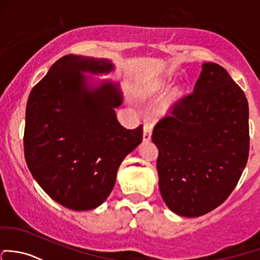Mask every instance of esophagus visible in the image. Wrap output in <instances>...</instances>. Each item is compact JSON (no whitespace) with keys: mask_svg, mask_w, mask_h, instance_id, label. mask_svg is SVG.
Masks as SVG:
<instances>
[{"mask_svg":"<svg viewBox=\"0 0 260 260\" xmlns=\"http://www.w3.org/2000/svg\"><path fill=\"white\" fill-rule=\"evenodd\" d=\"M152 124L151 123H144L143 125V139L146 142L151 141V137H152Z\"/></svg>","mask_w":260,"mask_h":260,"instance_id":"obj_1","label":"esophagus"}]
</instances>
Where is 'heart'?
I'll return each instance as SVG.
<instances>
[{"label": "heart", "instance_id": "1", "mask_svg": "<svg viewBox=\"0 0 260 260\" xmlns=\"http://www.w3.org/2000/svg\"><path fill=\"white\" fill-rule=\"evenodd\" d=\"M179 95H180V92H179V89L178 88H176V89H173V91L171 92V94L168 95V98H167L166 100V102L163 103L162 106H160V108H159V112H165V111H167V109H168L169 107H171V105L172 103L174 102V101H177L179 98Z\"/></svg>", "mask_w": 260, "mask_h": 260}]
</instances>
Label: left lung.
Returning a JSON list of instances; mask_svg holds the SVG:
<instances>
[{
    "label": "left lung",
    "instance_id": "left-lung-1",
    "mask_svg": "<svg viewBox=\"0 0 260 260\" xmlns=\"http://www.w3.org/2000/svg\"><path fill=\"white\" fill-rule=\"evenodd\" d=\"M159 190L182 217H201L231 196L249 155L244 92L217 63L202 64L190 94L153 128Z\"/></svg>",
    "mask_w": 260,
    "mask_h": 260
}]
</instances>
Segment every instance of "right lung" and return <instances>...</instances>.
I'll use <instances>...</instances> for the list:
<instances>
[{
  "label": "right lung",
  "mask_w": 260,
  "mask_h": 260,
  "mask_svg": "<svg viewBox=\"0 0 260 260\" xmlns=\"http://www.w3.org/2000/svg\"><path fill=\"white\" fill-rule=\"evenodd\" d=\"M109 59L68 54L29 93L23 148L34 178L53 201L73 210L97 208L111 194L125 155L143 139L142 124L122 127L118 83L91 86L83 73L113 71Z\"/></svg>",
  "instance_id": "right-lung-1"
}]
</instances>
